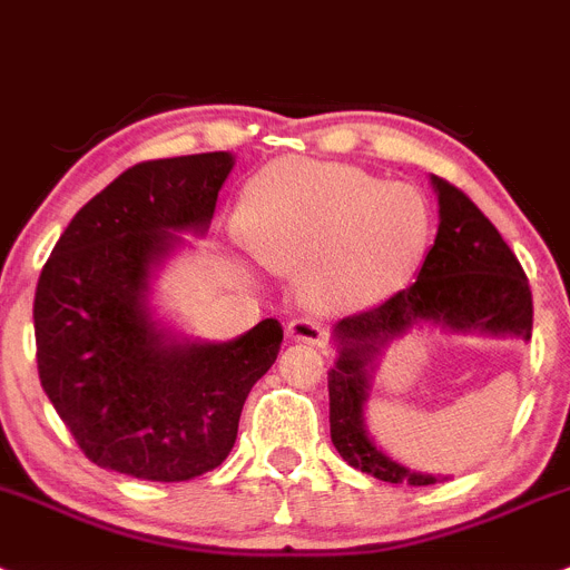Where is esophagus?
<instances>
[{
  "instance_id": "esophagus-1",
  "label": "esophagus",
  "mask_w": 570,
  "mask_h": 570,
  "mask_svg": "<svg viewBox=\"0 0 570 570\" xmlns=\"http://www.w3.org/2000/svg\"><path fill=\"white\" fill-rule=\"evenodd\" d=\"M286 335H289L292 341H304V344H315V346L330 344V333H326V326L315 318L289 321V326H286Z\"/></svg>"
}]
</instances>
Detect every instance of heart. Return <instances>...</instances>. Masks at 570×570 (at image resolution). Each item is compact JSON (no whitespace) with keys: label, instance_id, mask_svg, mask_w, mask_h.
<instances>
[{"label":"heart","instance_id":"b5f03b06","mask_svg":"<svg viewBox=\"0 0 570 570\" xmlns=\"http://www.w3.org/2000/svg\"><path fill=\"white\" fill-rule=\"evenodd\" d=\"M237 237L284 275H304L321 306H361L402 289L428 255L433 217L407 183L355 166L275 160L246 183Z\"/></svg>","mask_w":570,"mask_h":570}]
</instances>
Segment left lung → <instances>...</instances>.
<instances>
[{
  "mask_svg": "<svg viewBox=\"0 0 570 570\" xmlns=\"http://www.w3.org/2000/svg\"><path fill=\"white\" fill-rule=\"evenodd\" d=\"M433 189L439 195V232L419 278L384 304L338 321L335 338L341 350L330 370V435L341 459L381 482L415 488L439 479L395 464L364 430L375 353L422 321L456 333H511L522 338H531L533 326L531 286L497 226L444 177H433Z\"/></svg>",
  "mask_w": 570,
  "mask_h": 570,
  "instance_id": "8db88e82",
  "label": "left lung"
}]
</instances>
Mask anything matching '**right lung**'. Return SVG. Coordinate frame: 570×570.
Returning <instances> with one entry per match:
<instances>
[{"label":"right lung","mask_w":570,"mask_h":570,"mask_svg":"<svg viewBox=\"0 0 570 570\" xmlns=\"http://www.w3.org/2000/svg\"><path fill=\"white\" fill-rule=\"evenodd\" d=\"M232 155L166 157L126 168L82 206L42 266L33 298L42 390L97 468L189 482L224 464L255 381L275 364V318L226 344H180L142 304L151 266L206 232Z\"/></svg>","instance_id":"right-lung-1"}]
</instances>
